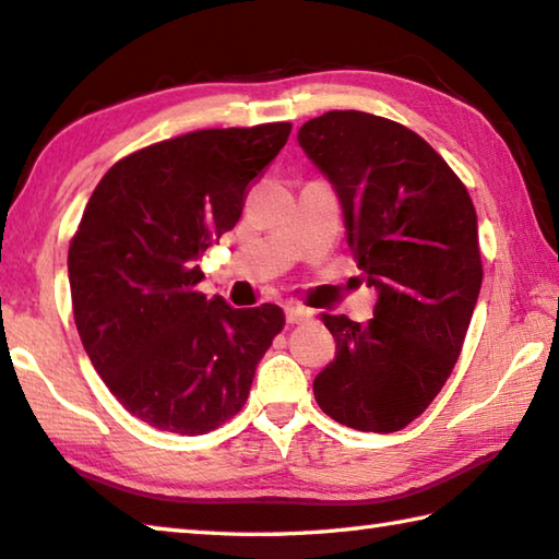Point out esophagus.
Listing matches in <instances>:
<instances>
[{
  "label": "esophagus",
  "instance_id": "34e87169",
  "mask_svg": "<svg viewBox=\"0 0 559 559\" xmlns=\"http://www.w3.org/2000/svg\"><path fill=\"white\" fill-rule=\"evenodd\" d=\"M286 318H288L290 324H302V322H310L314 314L306 306H288L286 308Z\"/></svg>",
  "mask_w": 559,
  "mask_h": 559
}]
</instances>
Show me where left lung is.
Wrapping results in <instances>:
<instances>
[{"instance_id":"1","label":"left lung","mask_w":559,"mask_h":559,"mask_svg":"<svg viewBox=\"0 0 559 559\" xmlns=\"http://www.w3.org/2000/svg\"><path fill=\"white\" fill-rule=\"evenodd\" d=\"M337 190L357 266L379 290L367 324L324 314L334 361L312 383L347 428L395 432L435 401L460 357L484 269L464 182L408 127L334 109L298 131Z\"/></svg>"}]
</instances>
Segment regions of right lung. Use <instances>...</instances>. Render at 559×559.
Instances as JSON below:
<instances>
[{
    "mask_svg": "<svg viewBox=\"0 0 559 559\" xmlns=\"http://www.w3.org/2000/svg\"><path fill=\"white\" fill-rule=\"evenodd\" d=\"M290 121L200 129L119 158L70 239L75 328L111 395L151 428L205 435L241 411L286 324L278 306L205 298L198 257L245 210Z\"/></svg>",
    "mask_w": 559,
    "mask_h": 559,
    "instance_id": "add662e5",
    "label": "right lung"
}]
</instances>
